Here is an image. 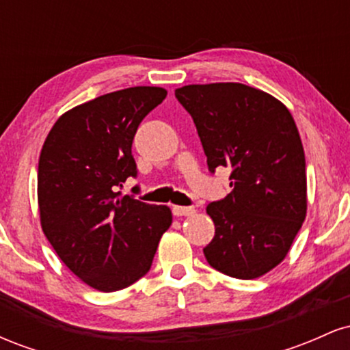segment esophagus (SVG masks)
<instances>
[{"mask_svg": "<svg viewBox=\"0 0 350 350\" xmlns=\"http://www.w3.org/2000/svg\"><path fill=\"white\" fill-rule=\"evenodd\" d=\"M172 214L176 217H183V215H192L196 214L194 207H183V206H172Z\"/></svg>", "mask_w": 350, "mask_h": 350, "instance_id": "esophagus-1", "label": "esophagus"}]
</instances>
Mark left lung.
<instances>
[{
	"label": "left lung",
	"instance_id": "8db88e82",
	"mask_svg": "<svg viewBox=\"0 0 350 350\" xmlns=\"http://www.w3.org/2000/svg\"><path fill=\"white\" fill-rule=\"evenodd\" d=\"M207 156L230 170L224 199L207 206L215 235L204 248L212 268L253 280L283 262L306 217V161L295 120L271 95L243 83L176 88Z\"/></svg>",
	"mask_w": 350,
	"mask_h": 350
}]
</instances>
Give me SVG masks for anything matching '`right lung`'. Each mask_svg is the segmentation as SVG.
Wrapping results in <instances>:
<instances>
[{
  "label": "right lung",
  "mask_w": 350,
  "mask_h": 350,
  "mask_svg": "<svg viewBox=\"0 0 350 350\" xmlns=\"http://www.w3.org/2000/svg\"><path fill=\"white\" fill-rule=\"evenodd\" d=\"M166 95L161 87L102 95L64 113L44 142L38 171L44 235L66 267L98 291L123 290L146 275L172 222L170 207L118 191L138 174L136 130Z\"/></svg>",
  "instance_id": "add662e5"
}]
</instances>
